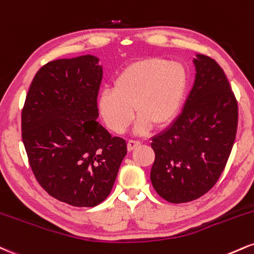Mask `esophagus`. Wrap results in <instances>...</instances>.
<instances>
[{"label": "esophagus", "instance_id": "1", "mask_svg": "<svg viewBox=\"0 0 254 254\" xmlns=\"http://www.w3.org/2000/svg\"><path fill=\"white\" fill-rule=\"evenodd\" d=\"M139 144L140 143L138 142V140H129V142H127V150L132 151L133 149L137 148Z\"/></svg>", "mask_w": 254, "mask_h": 254}]
</instances>
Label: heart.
<instances>
[{
	"label": "heart",
	"instance_id": "1",
	"mask_svg": "<svg viewBox=\"0 0 254 254\" xmlns=\"http://www.w3.org/2000/svg\"><path fill=\"white\" fill-rule=\"evenodd\" d=\"M187 68L177 61L149 58L130 64L116 77L112 91L98 97V110L116 133H122L137 117V132L169 125L181 110L188 90Z\"/></svg>",
	"mask_w": 254,
	"mask_h": 254
}]
</instances>
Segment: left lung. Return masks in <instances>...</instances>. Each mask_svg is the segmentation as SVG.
Wrapping results in <instances>:
<instances>
[{
	"label": "left lung",
	"mask_w": 254,
	"mask_h": 254,
	"mask_svg": "<svg viewBox=\"0 0 254 254\" xmlns=\"http://www.w3.org/2000/svg\"><path fill=\"white\" fill-rule=\"evenodd\" d=\"M196 74L185 108L166 131L152 138V187L170 203L196 200L213 188L233 148L238 103L224 69L197 54Z\"/></svg>",
	"instance_id": "obj_1"
}]
</instances>
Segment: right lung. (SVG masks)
Returning <instances> with one entry per match:
<instances>
[{"label": "right lung", "mask_w": 254, "mask_h": 254, "mask_svg": "<svg viewBox=\"0 0 254 254\" xmlns=\"http://www.w3.org/2000/svg\"><path fill=\"white\" fill-rule=\"evenodd\" d=\"M81 56L46 64L33 79L21 115L22 140L36 181L57 200L94 207L109 196L127 142L99 124L103 68Z\"/></svg>", "instance_id": "1"}]
</instances>
